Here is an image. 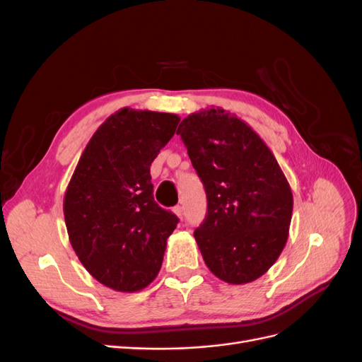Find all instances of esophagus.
Wrapping results in <instances>:
<instances>
[{"label": "esophagus", "instance_id": "34e87169", "mask_svg": "<svg viewBox=\"0 0 362 362\" xmlns=\"http://www.w3.org/2000/svg\"><path fill=\"white\" fill-rule=\"evenodd\" d=\"M173 213L177 214L180 218H182V206L181 205H177V206H173Z\"/></svg>", "mask_w": 362, "mask_h": 362}]
</instances>
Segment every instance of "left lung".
<instances>
[{
	"label": "left lung",
	"mask_w": 362,
	"mask_h": 362,
	"mask_svg": "<svg viewBox=\"0 0 362 362\" xmlns=\"http://www.w3.org/2000/svg\"><path fill=\"white\" fill-rule=\"evenodd\" d=\"M204 182L208 210L194 231L206 267L231 286L258 279L287 243L293 193L278 160L245 120L211 107L177 131Z\"/></svg>",
	"instance_id": "obj_1"
}]
</instances>
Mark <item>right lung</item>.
Wrapping results in <instances>:
<instances>
[{
	"instance_id": "obj_1",
	"label": "right lung",
	"mask_w": 362,
	"mask_h": 362,
	"mask_svg": "<svg viewBox=\"0 0 362 362\" xmlns=\"http://www.w3.org/2000/svg\"><path fill=\"white\" fill-rule=\"evenodd\" d=\"M180 116L124 107L86 145L63 199L69 242L90 275L115 291L148 287L178 217L154 201L151 163Z\"/></svg>"
}]
</instances>
